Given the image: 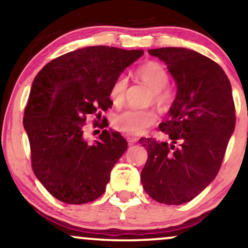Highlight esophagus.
<instances>
[{"label":"esophagus","mask_w":248,"mask_h":248,"mask_svg":"<svg viewBox=\"0 0 248 248\" xmlns=\"http://www.w3.org/2000/svg\"><path fill=\"white\" fill-rule=\"evenodd\" d=\"M127 140H128V143L130 144V145H133V144H135L137 142V140H139V139H137V137L129 136V137H127Z\"/></svg>","instance_id":"1"}]
</instances>
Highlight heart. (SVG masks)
<instances>
[{
    "mask_svg": "<svg viewBox=\"0 0 248 248\" xmlns=\"http://www.w3.org/2000/svg\"><path fill=\"white\" fill-rule=\"evenodd\" d=\"M137 77L152 90L153 101L161 108H167L173 102V93L166 86L168 84V73L159 62H149L137 70ZM128 87L126 75H119L112 83L109 97L115 105H120L124 99ZM156 114L153 109L127 108L115 114L112 124L115 129L130 136H140L147 128L155 124Z\"/></svg>",
    "mask_w": 248,
    "mask_h": 248,
    "instance_id": "1",
    "label": "heart"
}]
</instances>
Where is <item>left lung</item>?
I'll use <instances>...</instances> for the list:
<instances>
[{"label":"left lung","instance_id":"8db88e82","mask_svg":"<svg viewBox=\"0 0 248 248\" xmlns=\"http://www.w3.org/2000/svg\"><path fill=\"white\" fill-rule=\"evenodd\" d=\"M167 65L177 87L168 119L159 124L170 143L140 139L147 160L140 173L155 202L182 205L212 183L236 126L232 90L212 59L186 48L150 49Z\"/></svg>","mask_w":248,"mask_h":248}]
</instances>
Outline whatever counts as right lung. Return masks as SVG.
<instances>
[{
	"instance_id": "right-lung-1",
	"label": "right lung",
	"mask_w": 248,
	"mask_h": 248,
	"mask_svg": "<svg viewBox=\"0 0 248 248\" xmlns=\"http://www.w3.org/2000/svg\"><path fill=\"white\" fill-rule=\"evenodd\" d=\"M143 50L93 46L59 56L41 70L31 88L24 128L34 174L56 199L81 205L99 198L128 143L104 129L89 144L87 115L108 111L112 83Z\"/></svg>"
}]
</instances>
